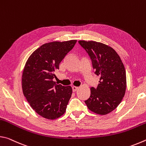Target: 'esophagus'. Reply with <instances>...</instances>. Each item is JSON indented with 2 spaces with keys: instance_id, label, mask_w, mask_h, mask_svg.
Returning a JSON list of instances; mask_svg holds the SVG:
<instances>
[{
  "instance_id": "esophagus-1",
  "label": "esophagus",
  "mask_w": 146,
  "mask_h": 146,
  "mask_svg": "<svg viewBox=\"0 0 146 146\" xmlns=\"http://www.w3.org/2000/svg\"><path fill=\"white\" fill-rule=\"evenodd\" d=\"M78 87H76V86H73L72 87V90L73 92H75V91H76L78 90Z\"/></svg>"
}]
</instances>
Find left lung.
Instances as JSON below:
<instances>
[{
	"instance_id": "8db88e82",
	"label": "left lung",
	"mask_w": 146,
	"mask_h": 146,
	"mask_svg": "<svg viewBox=\"0 0 146 146\" xmlns=\"http://www.w3.org/2000/svg\"><path fill=\"white\" fill-rule=\"evenodd\" d=\"M92 62L95 73L100 76L97 88H91L85 101L89 110L98 115L111 112L120 104L126 89V73L119 55L111 47L95 41L79 40Z\"/></svg>"
}]
</instances>
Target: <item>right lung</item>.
I'll return each instance as SVG.
<instances>
[{"label":"right lung","mask_w":146,"mask_h":146,"mask_svg":"<svg viewBox=\"0 0 146 146\" xmlns=\"http://www.w3.org/2000/svg\"><path fill=\"white\" fill-rule=\"evenodd\" d=\"M76 40L46 43L28 58L22 75L23 94L36 113L47 119L66 112L72 94L70 86L56 84L53 79L59 64L73 48Z\"/></svg>","instance_id":"right-lung-1"}]
</instances>
